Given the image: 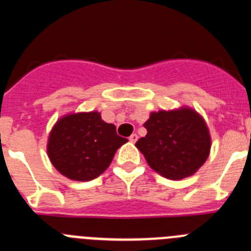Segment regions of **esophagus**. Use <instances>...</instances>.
Segmentation results:
<instances>
[{
  "instance_id": "1",
  "label": "esophagus",
  "mask_w": 251,
  "mask_h": 251,
  "mask_svg": "<svg viewBox=\"0 0 251 251\" xmlns=\"http://www.w3.org/2000/svg\"><path fill=\"white\" fill-rule=\"evenodd\" d=\"M137 139H138V136H137L136 133H133L132 136L129 137V141L132 142V143H136V142H137Z\"/></svg>"
}]
</instances>
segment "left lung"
Returning <instances> with one entry per match:
<instances>
[{"mask_svg": "<svg viewBox=\"0 0 251 251\" xmlns=\"http://www.w3.org/2000/svg\"><path fill=\"white\" fill-rule=\"evenodd\" d=\"M147 136L136 147L151 168L166 178L191 176L207 159L211 139L200 115L188 108L152 113L145 123Z\"/></svg>", "mask_w": 251, "mask_h": 251, "instance_id": "1", "label": "left lung"}]
</instances>
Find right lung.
Instances as JSON below:
<instances>
[{"label":"right lung","mask_w":251,"mask_h":251,"mask_svg":"<svg viewBox=\"0 0 251 251\" xmlns=\"http://www.w3.org/2000/svg\"><path fill=\"white\" fill-rule=\"evenodd\" d=\"M128 142L98 112L66 115L49 137V158L60 174L75 181L97 178L109 167L115 152Z\"/></svg>","instance_id":"right-lung-1"}]
</instances>
